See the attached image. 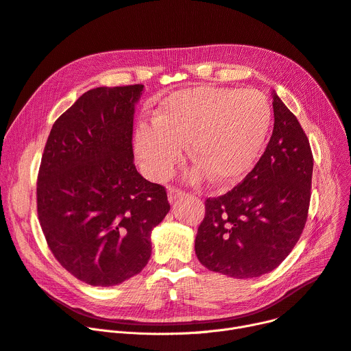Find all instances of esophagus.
<instances>
[{"instance_id":"34e87169","label":"esophagus","mask_w":351,"mask_h":351,"mask_svg":"<svg viewBox=\"0 0 351 351\" xmlns=\"http://www.w3.org/2000/svg\"><path fill=\"white\" fill-rule=\"evenodd\" d=\"M182 195H184V193H182L181 190H177V189H174V187L169 189V201H170V202H174L176 199H178V198L182 197Z\"/></svg>"}]
</instances>
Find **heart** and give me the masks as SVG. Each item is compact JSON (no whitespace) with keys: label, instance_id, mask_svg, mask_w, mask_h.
Returning a JSON list of instances; mask_svg holds the SVG:
<instances>
[{"label":"heart","instance_id":"heart-1","mask_svg":"<svg viewBox=\"0 0 351 351\" xmlns=\"http://www.w3.org/2000/svg\"><path fill=\"white\" fill-rule=\"evenodd\" d=\"M267 99L254 89L193 88L173 93L154 116V125H141L134 147L152 178H167L180 162L182 144L190 141L198 162L190 178L210 174L226 184L241 180L256 161L271 130Z\"/></svg>","mask_w":351,"mask_h":351}]
</instances>
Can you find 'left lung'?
Listing matches in <instances>:
<instances>
[{"label": "left lung", "instance_id": "1", "mask_svg": "<svg viewBox=\"0 0 351 351\" xmlns=\"http://www.w3.org/2000/svg\"><path fill=\"white\" fill-rule=\"evenodd\" d=\"M274 97V132L254 170L205 201L195 237L198 261L237 279L269 274L299 241L311 204L313 156L296 116Z\"/></svg>", "mask_w": 351, "mask_h": 351}]
</instances>
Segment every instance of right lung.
Segmentation results:
<instances>
[{"instance_id": "1", "label": "right lung", "mask_w": 351, "mask_h": 351, "mask_svg": "<svg viewBox=\"0 0 351 351\" xmlns=\"http://www.w3.org/2000/svg\"><path fill=\"white\" fill-rule=\"evenodd\" d=\"M143 85L96 88L53 123L36 182L40 228L76 279L114 286L152 255L150 235L170 211L166 189L143 178L133 156Z\"/></svg>"}]
</instances>
